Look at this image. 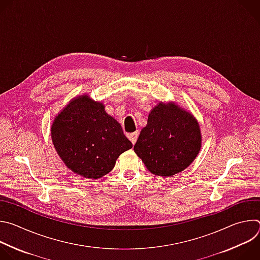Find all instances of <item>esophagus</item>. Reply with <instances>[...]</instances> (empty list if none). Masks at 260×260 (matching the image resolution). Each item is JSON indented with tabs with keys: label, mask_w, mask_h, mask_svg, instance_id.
I'll use <instances>...</instances> for the list:
<instances>
[{
	"label": "esophagus",
	"mask_w": 260,
	"mask_h": 260,
	"mask_svg": "<svg viewBox=\"0 0 260 260\" xmlns=\"http://www.w3.org/2000/svg\"><path fill=\"white\" fill-rule=\"evenodd\" d=\"M138 137H139V133H138V132H136V133H133V134L128 135V139H129V141L133 143V145H135V144H136Z\"/></svg>",
	"instance_id": "34e87169"
}]
</instances>
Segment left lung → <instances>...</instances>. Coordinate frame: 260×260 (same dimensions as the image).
Masks as SVG:
<instances>
[{"label":"left lung","mask_w":260,"mask_h":260,"mask_svg":"<svg viewBox=\"0 0 260 260\" xmlns=\"http://www.w3.org/2000/svg\"><path fill=\"white\" fill-rule=\"evenodd\" d=\"M199 123L186 111L159 104L148 116L134 146L147 170L168 177L186 169L201 149Z\"/></svg>","instance_id":"1"}]
</instances>
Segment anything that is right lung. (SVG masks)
Returning a JSON list of instances; mask_svg holds the SVG:
<instances>
[{
    "label": "right lung",
    "instance_id": "add662e5",
    "mask_svg": "<svg viewBox=\"0 0 260 260\" xmlns=\"http://www.w3.org/2000/svg\"><path fill=\"white\" fill-rule=\"evenodd\" d=\"M51 138L66 166L90 179L112 171L118 156L133 147L104 105L87 95L73 100L55 117Z\"/></svg>",
    "mask_w": 260,
    "mask_h": 260
}]
</instances>
